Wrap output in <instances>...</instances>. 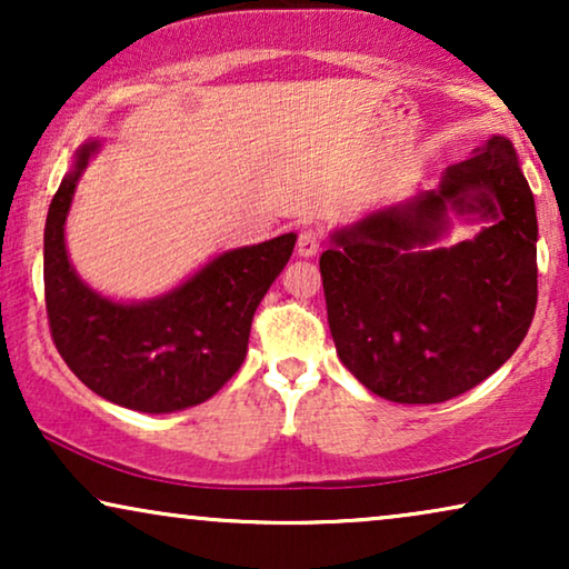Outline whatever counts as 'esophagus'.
Here are the masks:
<instances>
[{"label": "esophagus", "mask_w": 569, "mask_h": 569, "mask_svg": "<svg viewBox=\"0 0 569 569\" xmlns=\"http://www.w3.org/2000/svg\"><path fill=\"white\" fill-rule=\"evenodd\" d=\"M321 248V232L318 230H302L298 236V253L302 259H310V256L318 253Z\"/></svg>", "instance_id": "1"}]
</instances>
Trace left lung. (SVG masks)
Returning <instances> with one entry per match:
<instances>
[{
	"label": "left lung",
	"mask_w": 569,
	"mask_h": 569,
	"mask_svg": "<svg viewBox=\"0 0 569 569\" xmlns=\"http://www.w3.org/2000/svg\"><path fill=\"white\" fill-rule=\"evenodd\" d=\"M448 211L490 228L438 247ZM536 238L533 193L505 137L448 166L438 191L337 230L321 279L339 360L396 403H440L479 386L533 321Z\"/></svg>",
	"instance_id": "left-lung-1"
}]
</instances>
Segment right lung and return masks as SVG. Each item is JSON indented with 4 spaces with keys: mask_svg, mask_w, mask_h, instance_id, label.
Masks as SVG:
<instances>
[{
    "mask_svg": "<svg viewBox=\"0 0 569 569\" xmlns=\"http://www.w3.org/2000/svg\"><path fill=\"white\" fill-rule=\"evenodd\" d=\"M98 142L77 152L53 193L43 232V287L51 339L90 391L119 407L168 415L214 396L248 352L256 308L290 261L295 232L217 256L191 279L144 302L108 300L77 277L64 222Z\"/></svg>",
    "mask_w": 569,
    "mask_h": 569,
    "instance_id": "add662e5",
    "label": "right lung"
}]
</instances>
